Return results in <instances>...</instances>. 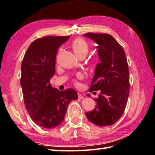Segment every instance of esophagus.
<instances>
[{"mask_svg":"<svg viewBox=\"0 0 155 155\" xmlns=\"http://www.w3.org/2000/svg\"><path fill=\"white\" fill-rule=\"evenodd\" d=\"M78 99H83L84 97H83L82 94L78 93Z\"/></svg>","mask_w":155,"mask_h":155,"instance_id":"34e87169","label":"esophagus"}]
</instances>
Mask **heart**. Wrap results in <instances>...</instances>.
Instances as JSON below:
<instances>
[{"mask_svg":"<svg viewBox=\"0 0 155 155\" xmlns=\"http://www.w3.org/2000/svg\"><path fill=\"white\" fill-rule=\"evenodd\" d=\"M71 47L76 55L81 59L84 58L90 51V44L85 39L82 38H76L73 40L71 44ZM78 77L80 78L81 76L78 75ZM74 82L75 84H77V80H74Z\"/></svg>","mask_w":155,"mask_h":155,"instance_id":"b5f03b06","label":"heart"}]
</instances>
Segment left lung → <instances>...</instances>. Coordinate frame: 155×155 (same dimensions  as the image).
Masks as SVG:
<instances>
[{
	"label": "left lung",
	"instance_id": "1",
	"mask_svg": "<svg viewBox=\"0 0 155 155\" xmlns=\"http://www.w3.org/2000/svg\"><path fill=\"white\" fill-rule=\"evenodd\" d=\"M87 36L98 44L101 64L96 65L95 74L89 91L101 90L95 109L85 115L90 122L99 127H107L118 121L127 106L129 94V71L122 46L107 33H87ZM90 94L87 96L90 97Z\"/></svg>",
	"mask_w": 155,
	"mask_h": 155
}]
</instances>
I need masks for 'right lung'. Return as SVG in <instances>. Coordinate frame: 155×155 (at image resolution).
<instances>
[{
    "label": "right lung",
    "mask_w": 155,
    "mask_h": 155,
    "mask_svg": "<svg viewBox=\"0 0 155 155\" xmlns=\"http://www.w3.org/2000/svg\"><path fill=\"white\" fill-rule=\"evenodd\" d=\"M68 38V35L38 38L28 48L21 65L20 85L25 107L33 121L44 128L61 124L68 104L78 98L73 89L59 91L50 83L55 72L57 50Z\"/></svg>",
    "instance_id": "add662e5"
}]
</instances>
